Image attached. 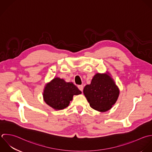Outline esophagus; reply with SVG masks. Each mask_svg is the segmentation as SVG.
<instances>
[{"instance_id": "1", "label": "esophagus", "mask_w": 152, "mask_h": 152, "mask_svg": "<svg viewBox=\"0 0 152 152\" xmlns=\"http://www.w3.org/2000/svg\"><path fill=\"white\" fill-rule=\"evenodd\" d=\"M78 88H79V89L80 91H83V85H79L78 86Z\"/></svg>"}]
</instances>
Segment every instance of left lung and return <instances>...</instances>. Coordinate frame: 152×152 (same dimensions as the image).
<instances>
[{
    "mask_svg": "<svg viewBox=\"0 0 152 152\" xmlns=\"http://www.w3.org/2000/svg\"><path fill=\"white\" fill-rule=\"evenodd\" d=\"M83 94L91 108L100 112H105L115 104L120 91L110 75L96 73L91 84L85 86Z\"/></svg>",
    "mask_w": 152,
    "mask_h": 152,
    "instance_id": "8db88e82",
    "label": "left lung"
}]
</instances>
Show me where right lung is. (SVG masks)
<instances>
[{
	"mask_svg": "<svg viewBox=\"0 0 152 152\" xmlns=\"http://www.w3.org/2000/svg\"><path fill=\"white\" fill-rule=\"evenodd\" d=\"M82 92L72 82H66L59 77L54 78L44 88L43 98L45 102L56 110L67 107L73 95Z\"/></svg>",
	"mask_w": 152,
	"mask_h": 152,
	"instance_id": "right-lung-1",
	"label": "right lung"
}]
</instances>
